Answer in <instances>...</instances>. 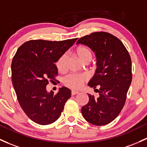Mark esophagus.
I'll return each instance as SVG.
<instances>
[{
  "label": "esophagus",
  "instance_id": "obj_1",
  "mask_svg": "<svg viewBox=\"0 0 147 147\" xmlns=\"http://www.w3.org/2000/svg\"><path fill=\"white\" fill-rule=\"evenodd\" d=\"M78 93H80V92L76 91H71V94H72V96H74V95H77V94H78Z\"/></svg>",
  "mask_w": 147,
  "mask_h": 147
}]
</instances>
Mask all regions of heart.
Segmentation results:
<instances>
[{
	"instance_id": "b5f03b06",
	"label": "heart",
	"mask_w": 147,
	"mask_h": 147,
	"mask_svg": "<svg viewBox=\"0 0 147 147\" xmlns=\"http://www.w3.org/2000/svg\"><path fill=\"white\" fill-rule=\"evenodd\" d=\"M74 54L76 56L80 62L82 63H89L92 59V53L88 48L85 47H79L75 49ZM66 61H67V56L63 54L58 59L56 65L58 70L63 72L65 70ZM86 78L84 76H78L75 75H70L64 79V84L71 88L77 89L81 87L82 83L85 81Z\"/></svg>"
}]
</instances>
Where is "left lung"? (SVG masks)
<instances>
[{
    "instance_id": "left-lung-1",
    "label": "left lung",
    "mask_w": 147,
    "mask_h": 147,
    "mask_svg": "<svg viewBox=\"0 0 147 147\" xmlns=\"http://www.w3.org/2000/svg\"><path fill=\"white\" fill-rule=\"evenodd\" d=\"M77 44L86 45L96 54L97 68L88 86L100 87L98 97L88 94L82 114L90 123L106 125L118 117L125 104L132 82L131 59L122 42L106 32L86 35Z\"/></svg>"
}]
</instances>
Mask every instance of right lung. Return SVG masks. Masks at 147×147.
Returning a JSON list of instances; mask_svg holds the SVG:
<instances>
[{"instance_id":"1","label":"right lung","mask_w":147,"mask_h":147,"mask_svg":"<svg viewBox=\"0 0 147 147\" xmlns=\"http://www.w3.org/2000/svg\"><path fill=\"white\" fill-rule=\"evenodd\" d=\"M29 40L17 51L12 62V82L19 105L33 121L48 125L61 116L71 91L62 86L48 92L49 80L58 75L55 63L77 41Z\"/></svg>"}]
</instances>
